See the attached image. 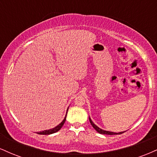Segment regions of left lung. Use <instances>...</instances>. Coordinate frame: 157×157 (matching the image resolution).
<instances>
[{"instance_id": "1", "label": "left lung", "mask_w": 157, "mask_h": 157, "mask_svg": "<svg viewBox=\"0 0 157 157\" xmlns=\"http://www.w3.org/2000/svg\"><path fill=\"white\" fill-rule=\"evenodd\" d=\"M89 121H90V122H91V125L93 126V128H94L95 129V130H96L97 132L98 133H100V134H108V135H113V134H122V133H124V132H120V133H114V132H111V131H104V130H102V129H101V128H100L99 127H97V126L95 125L94 123V122H92V120H91V118L89 117Z\"/></svg>"}]
</instances>
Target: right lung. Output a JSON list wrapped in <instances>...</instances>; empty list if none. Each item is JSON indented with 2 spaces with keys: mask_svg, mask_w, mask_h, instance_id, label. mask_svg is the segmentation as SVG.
<instances>
[{
  "mask_svg": "<svg viewBox=\"0 0 157 157\" xmlns=\"http://www.w3.org/2000/svg\"><path fill=\"white\" fill-rule=\"evenodd\" d=\"M67 111H68V109H67ZM66 113H67V112H66ZM66 115H67V113L66 114V117H65L64 120H63L62 122H61V123L59 124V125L57 126H56L55 128H52V129H49V130H46V131H40V132H37V134H43V135H48V134H54V133H56L57 131H60V128L63 127V124L65 123V122H66Z\"/></svg>",
  "mask_w": 157,
  "mask_h": 157,
  "instance_id": "add662e5",
  "label": "right lung"
}]
</instances>
